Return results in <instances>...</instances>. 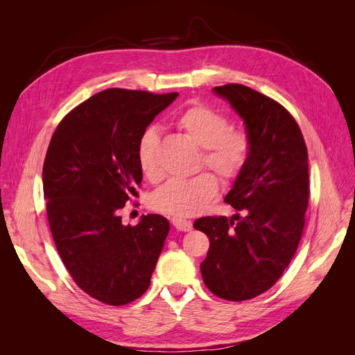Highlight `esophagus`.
<instances>
[{
  "instance_id": "1",
  "label": "esophagus",
  "mask_w": 355,
  "mask_h": 355,
  "mask_svg": "<svg viewBox=\"0 0 355 355\" xmlns=\"http://www.w3.org/2000/svg\"><path fill=\"white\" fill-rule=\"evenodd\" d=\"M171 223L175 225V228H176L178 231H182V232H189V231L192 230L191 220H187V219L173 218V219H171Z\"/></svg>"
}]
</instances>
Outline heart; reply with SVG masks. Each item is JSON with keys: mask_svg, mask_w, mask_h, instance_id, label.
<instances>
[{"mask_svg": "<svg viewBox=\"0 0 355 355\" xmlns=\"http://www.w3.org/2000/svg\"><path fill=\"white\" fill-rule=\"evenodd\" d=\"M176 125L202 148V163L223 180H234L241 175L250 157V139L243 130L230 127L227 115L207 105L194 103L176 116ZM157 145L158 133L151 127L142 133L136 148L139 168L149 180L159 176ZM218 189V180L210 173L173 178L153 192L151 207L176 218L194 216L209 206Z\"/></svg>", "mask_w": 355, "mask_h": 355, "instance_id": "obj_1", "label": "heart"}]
</instances>
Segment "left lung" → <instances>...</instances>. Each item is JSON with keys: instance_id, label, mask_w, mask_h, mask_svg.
I'll return each mask as SVG.
<instances>
[{"instance_id": "1", "label": "left lung", "mask_w": 355, "mask_h": 355, "mask_svg": "<svg viewBox=\"0 0 355 355\" xmlns=\"http://www.w3.org/2000/svg\"><path fill=\"white\" fill-rule=\"evenodd\" d=\"M245 125L250 157L225 201L243 210L231 219L200 218L194 228L210 240L200 265L211 293L252 299L271 288L296 253L309 197L302 132L280 103L241 84L214 87Z\"/></svg>"}]
</instances>
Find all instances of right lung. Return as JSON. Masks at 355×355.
I'll return each instance as SVG.
<instances>
[{"instance_id":"1","label":"right lung","mask_w":355,"mask_h":355,"mask_svg":"<svg viewBox=\"0 0 355 355\" xmlns=\"http://www.w3.org/2000/svg\"><path fill=\"white\" fill-rule=\"evenodd\" d=\"M176 98L103 90L63 118L50 141L42 189L53 240L72 280L103 304L141 297L164 247L166 218L144 214L124 227L118 211L142 182L139 139Z\"/></svg>"}]
</instances>
